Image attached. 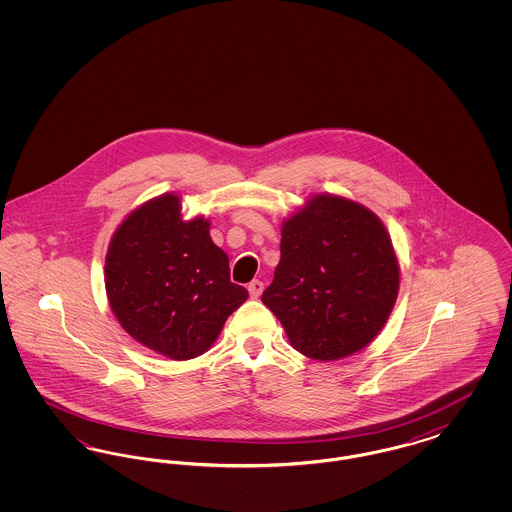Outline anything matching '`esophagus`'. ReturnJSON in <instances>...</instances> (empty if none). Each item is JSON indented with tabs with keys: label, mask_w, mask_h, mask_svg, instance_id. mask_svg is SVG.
<instances>
[{
	"label": "esophagus",
	"mask_w": 512,
	"mask_h": 512,
	"mask_svg": "<svg viewBox=\"0 0 512 512\" xmlns=\"http://www.w3.org/2000/svg\"><path fill=\"white\" fill-rule=\"evenodd\" d=\"M247 290H249V295H251L253 299H257V297H261V293L265 290V284H263L261 280H253V282L247 286Z\"/></svg>",
	"instance_id": "obj_1"
}]
</instances>
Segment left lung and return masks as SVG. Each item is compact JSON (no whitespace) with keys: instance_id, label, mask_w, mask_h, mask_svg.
<instances>
[{"instance_id":"1","label":"left lung","mask_w":512,"mask_h":512,"mask_svg":"<svg viewBox=\"0 0 512 512\" xmlns=\"http://www.w3.org/2000/svg\"><path fill=\"white\" fill-rule=\"evenodd\" d=\"M280 263L263 303L293 349L340 361L365 349L390 318L401 267L380 217L336 194H311L282 220Z\"/></svg>"}]
</instances>
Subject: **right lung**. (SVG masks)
Segmentation results:
<instances>
[{"label":"right lung","mask_w":512,"mask_h":512,"mask_svg":"<svg viewBox=\"0 0 512 512\" xmlns=\"http://www.w3.org/2000/svg\"><path fill=\"white\" fill-rule=\"evenodd\" d=\"M182 195H157L130 211L105 255L107 301L122 330L172 361L209 351L249 293L230 282L211 220L182 219Z\"/></svg>","instance_id":"1"}]
</instances>
